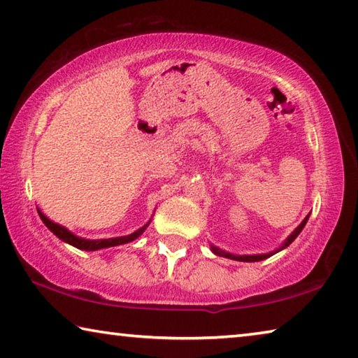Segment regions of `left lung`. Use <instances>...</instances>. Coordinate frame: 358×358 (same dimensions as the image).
<instances>
[{
  "label": "left lung",
  "mask_w": 358,
  "mask_h": 358,
  "mask_svg": "<svg viewBox=\"0 0 358 358\" xmlns=\"http://www.w3.org/2000/svg\"><path fill=\"white\" fill-rule=\"evenodd\" d=\"M308 217H310V215H308L305 220L301 221V224L299 227H296L292 234H290V237L286 240V243L282 245V248H280V250L278 251H281V250H284V248L286 246H289L290 243H292V241L296 238V235H299L301 230H303V227H305V224H306V221H308ZM211 250H213V252L215 254H217V256H222V257H227V259H234V260H238V262H259V260H264V259H266V257H270V256H273V252H270V254H260V256H234V254H229V252H226V251H221V250H217V248H215V246H211Z\"/></svg>",
  "instance_id": "left-lung-1"
}]
</instances>
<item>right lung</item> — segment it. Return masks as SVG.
Segmentation results:
<instances>
[{
    "label": "right lung",
    "instance_id": "add662e5",
    "mask_svg": "<svg viewBox=\"0 0 358 358\" xmlns=\"http://www.w3.org/2000/svg\"><path fill=\"white\" fill-rule=\"evenodd\" d=\"M38 213H39V216H41L42 222H44L45 226H47L48 229H50L52 232L55 234L59 240H63V241H66V243H69V245H72V246L78 248V250H85V251H96V250H101V248H110V246H118V245L129 243V241L136 240V238L138 237V235H141V234L143 232L145 227H147V226H145V227H142V229H138L137 232L128 235V237L107 238V240H83V238L76 237L74 234H71L69 230L64 229L63 226H58V224L52 222L50 220H47V217H45L44 215H42L39 210H38Z\"/></svg>",
    "mask_w": 358,
    "mask_h": 358
}]
</instances>
